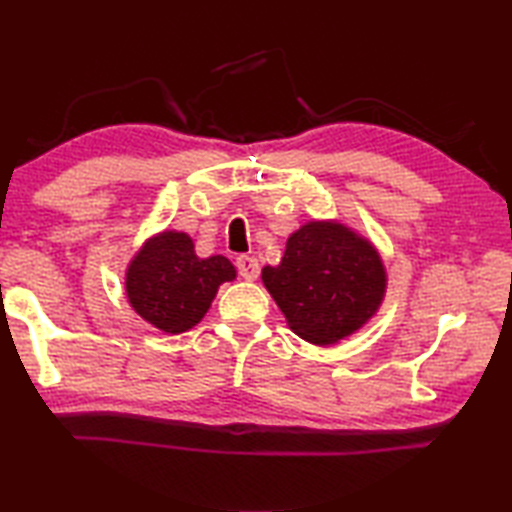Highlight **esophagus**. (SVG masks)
Here are the masks:
<instances>
[{"label":"esophagus","instance_id":"esophagus-1","mask_svg":"<svg viewBox=\"0 0 512 512\" xmlns=\"http://www.w3.org/2000/svg\"><path fill=\"white\" fill-rule=\"evenodd\" d=\"M235 266H237V273L242 279L246 281H255L259 277V262L255 257L250 255H239L235 259Z\"/></svg>","mask_w":512,"mask_h":512}]
</instances>
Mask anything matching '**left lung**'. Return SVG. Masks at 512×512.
<instances>
[{
	"instance_id": "1",
	"label": "left lung",
	"mask_w": 512,
	"mask_h": 512,
	"mask_svg": "<svg viewBox=\"0 0 512 512\" xmlns=\"http://www.w3.org/2000/svg\"><path fill=\"white\" fill-rule=\"evenodd\" d=\"M264 286L290 328L310 343H334L372 317L385 292V270L372 244L334 222L292 233Z\"/></svg>"
}]
</instances>
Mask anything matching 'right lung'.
Listing matches in <instances>:
<instances>
[{
  "instance_id": "1",
  "label": "right lung",
  "mask_w": 512,
  "mask_h": 512,
  "mask_svg": "<svg viewBox=\"0 0 512 512\" xmlns=\"http://www.w3.org/2000/svg\"><path fill=\"white\" fill-rule=\"evenodd\" d=\"M235 279L222 255L200 259L189 235L167 231L143 246L127 270V297L134 310L162 332L193 328L209 310L217 288Z\"/></svg>"
}]
</instances>
